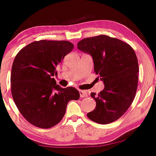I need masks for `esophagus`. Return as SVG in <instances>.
Returning a JSON list of instances; mask_svg holds the SVG:
<instances>
[{"mask_svg": "<svg viewBox=\"0 0 156 156\" xmlns=\"http://www.w3.org/2000/svg\"><path fill=\"white\" fill-rule=\"evenodd\" d=\"M79 94H80V97H87V92H86V91H84V90H80L79 91Z\"/></svg>", "mask_w": 156, "mask_h": 156, "instance_id": "1", "label": "esophagus"}]
</instances>
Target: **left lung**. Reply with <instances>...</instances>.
Wrapping results in <instances>:
<instances>
[{"mask_svg":"<svg viewBox=\"0 0 156 156\" xmlns=\"http://www.w3.org/2000/svg\"><path fill=\"white\" fill-rule=\"evenodd\" d=\"M78 48L91 56L94 72L105 84L98 95L91 93L96 108L88 112V118L100 124L112 123L125 113L135 97L139 73L136 54L128 44L105 35L83 39Z\"/></svg>","mask_w":156,"mask_h":156,"instance_id":"8db88e82","label":"left lung"}]
</instances>
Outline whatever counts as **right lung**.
<instances>
[{"label": "right lung", "mask_w": 156, "mask_h": 156, "mask_svg": "<svg viewBox=\"0 0 156 156\" xmlns=\"http://www.w3.org/2000/svg\"><path fill=\"white\" fill-rule=\"evenodd\" d=\"M73 48L67 41L41 40L28 44L15 57L11 75L13 99L31 124L42 129L57 125L69 101L79 99L78 90L62 88L53 78L57 67Z\"/></svg>", "instance_id": "obj_1"}]
</instances>
